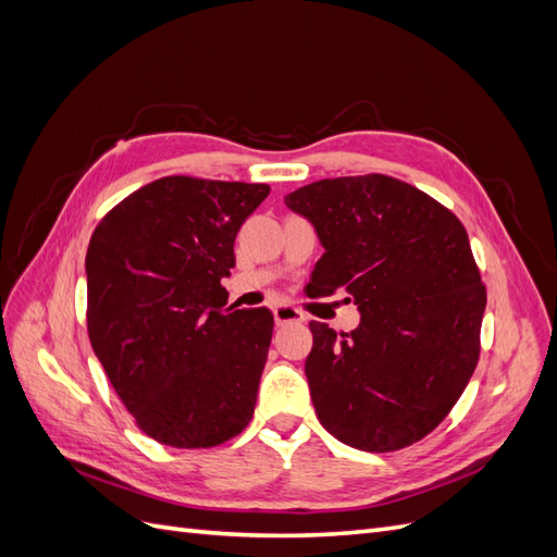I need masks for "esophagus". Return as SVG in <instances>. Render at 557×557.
<instances>
[{"label": "esophagus", "instance_id": "esophagus-1", "mask_svg": "<svg viewBox=\"0 0 557 557\" xmlns=\"http://www.w3.org/2000/svg\"><path fill=\"white\" fill-rule=\"evenodd\" d=\"M276 325H293V323H305L307 315L290 305H278L272 309Z\"/></svg>", "mask_w": 557, "mask_h": 557}]
</instances>
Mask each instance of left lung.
<instances>
[{"instance_id": "8db88e82", "label": "left lung", "mask_w": 557, "mask_h": 557, "mask_svg": "<svg viewBox=\"0 0 557 557\" xmlns=\"http://www.w3.org/2000/svg\"><path fill=\"white\" fill-rule=\"evenodd\" d=\"M323 244L309 297L344 293L360 325L311 320L305 372L315 416L369 453L428 436L460 399L481 352L485 285L458 215L385 174L323 178L285 195Z\"/></svg>"}]
</instances>
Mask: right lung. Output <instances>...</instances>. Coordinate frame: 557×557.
<instances>
[{"label":"right lung","mask_w":557,"mask_h":557,"mask_svg":"<svg viewBox=\"0 0 557 557\" xmlns=\"http://www.w3.org/2000/svg\"><path fill=\"white\" fill-rule=\"evenodd\" d=\"M267 195V183L164 176L92 232V350L134 423L164 446L211 448L250 423L274 315L227 309L221 278Z\"/></svg>","instance_id":"1"}]
</instances>
